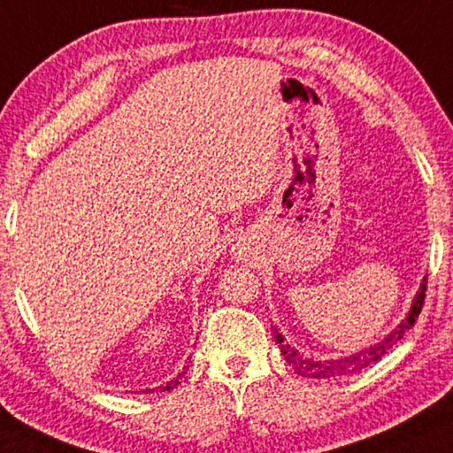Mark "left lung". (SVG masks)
Returning <instances> with one entry per match:
<instances>
[{"mask_svg":"<svg viewBox=\"0 0 453 453\" xmlns=\"http://www.w3.org/2000/svg\"><path fill=\"white\" fill-rule=\"evenodd\" d=\"M425 291H426V277L423 279V283H420V289H418L417 297H415V303H412V308L409 311V316H406V320L400 324V326L394 330L392 334H388L386 339L380 342V345L369 347L363 353L347 357V359H330V361L308 359V357L299 355L296 349L285 345L281 333H277V328H273V330H275V341L279 342V349H281L285 361H288L289 365H293V369H296L299 375H305V378L326 380V378H341V375L357 373V372H361V369L373 365L375 361H380L381 357H384L394 345H396L400 339H403L406 330H411L412 326H415L417 318H418L420 310H423V303H425Z\"/></svg>","mask_w":453,"mask_h":453,"instance_id":"1","label":"left lung"}]
</instances>
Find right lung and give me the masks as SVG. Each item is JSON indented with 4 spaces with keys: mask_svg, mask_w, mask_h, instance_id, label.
Wrapping results in <instances>:
<instances>
[{
    "mask_svg": "<svg viewBox=\"0 0 453 453\" xmlns=\"http://www.w3.org/2000/svg\"><path fill=\"white\" fill-rule=\"evenodd\" d=\"M184 373H187V372H184ZM182 375V373H180ZM180 375H178V378L176 380H172V381H168V384H165V386H162V390H172V388H174L176 384H178V380H180ZM160 390V392H162ZM150 392V390H148ZM151 392H154V390H151Z\"/></svg>",
    "mask_w": 453,
    "mask_h": 453,
    "instance_id": "1",
    "label": "right lung"
}]
</instances>
